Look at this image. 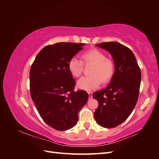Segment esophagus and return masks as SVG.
<instances>
[{"label": "esophagus", "instance_id": "esophagus-1", "mask_svg": "<svg viewBox=\"0 0 159 159\" xmlns=\"http://www.w3.org/2000/svg\"><path fill=\"white\" fill-rule=\"evenodd\" d=\"M88 94H89V99L92 98V94H93V93L91 92V91H89Z\"/></svg>", "mask_w": 159, "mask_h": 159}]
</instances>
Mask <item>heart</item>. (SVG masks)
<instances>
[{"label":"heart","mask_w":159,"mask_h":159,"mask_svg":"<svg viewBox=\"0 0 159 159\" xmlns=\"http://www.w3.org/2000/svg\"><path fill=\"white\" fill-rule=\"evenodd\" d=\"M85 65H92L89 75L84 76L78 81V87L90 91L98 88L102 82L107 83L113 78L115 72V64L112 60L107 58L101 50L93 48L85 52L82 60L74 56L68 61V70L71 74L78 78L84 71Z\"/></svg>","instance_id":"heart-1"}]
</instances>
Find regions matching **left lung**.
<instances>
[{"instance_id": "obj_1", "label": "left lung", "mask_w": 159, "mask_h": 159, "mask_svg": "<svg viewBox=\"0 0 159 159\" xmlns=\"http://www.w3.org/2000/svg\"><path fill=\"white\" fill-rule=\"evenodd\" d=\"M107 50L115 62V73L106 88L93 93L99 105L95 121L105 128H114L124 122L137 102L141 71L136 57L129 48L117 42L96 44Z\"/></svg>"}]
</instances>
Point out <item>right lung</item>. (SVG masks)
I'll list each match as a JSON object with an SVG mask.
<instances>
[{"label":"right lung","instance_id":"right-lung-1","mask_svg":"<svg viewBox=\"0 0 159 159\" xmlns=\"http://www.w3.org/2000/svg\"><path fill=\"white\" fill-rule=\"evenodd\" d=\"M84 44L59 42L48 45L38 53L31 66V98L43 121L57 131L75 126L79 111L88 102L85 91H74L75 81L68 66L70 59Z\"/></svg>","mask_w":159,"mask_h":159}]
</instances>
